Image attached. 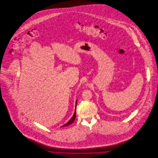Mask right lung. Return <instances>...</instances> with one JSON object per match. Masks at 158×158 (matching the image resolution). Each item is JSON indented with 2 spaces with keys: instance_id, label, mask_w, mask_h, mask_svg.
Listing matches in <instances>:
<instances>
[{
  "instance_id": "obj_1",
  "label": "right lung",
  "mask_w": 158,
  "mask_h": 158,
  "mask_svg": "<svg viewBox=\"0 0 158 158\" xmlns=\"http://www.w3.org/2000/svg\"><path fill=\"white\" fill-rule=\"evenodd\" d=\"M76 105H77V100H76V106H75V113H74V114H73V117H72V118L70 120L68 121L67 123H66L65 124H64L63 126H62V127H66V126H68L69 125H70V124H71L75 120L76 118Z\"/></svg>"
}]
</instances>
